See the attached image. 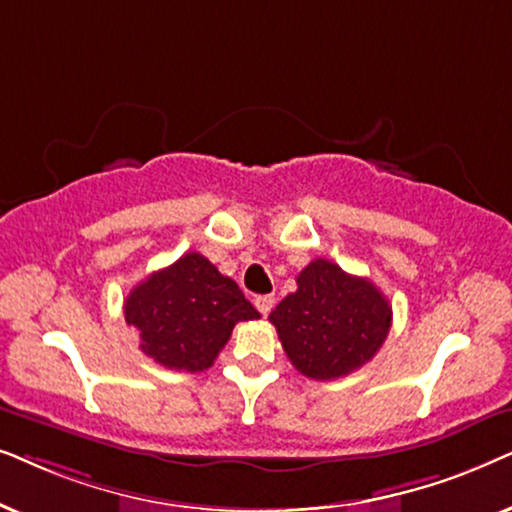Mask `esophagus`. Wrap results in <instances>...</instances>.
<instances>
[{"mask_svg":"<svg viewBox=\"0 0 512 512\" xmlns=\"http://www.w3.org/2000/svg\"><path fill=\"white\" fill-rule=\"evenodd\" d=\"M274 304H276V297L274 295H260V297H255V306H257V311L262 313V316H267V313L274 309Z\"/></svg>","mask_w":512,"mask_h":512,"instance_id":"1","label":"esophagus"}]
</instances>
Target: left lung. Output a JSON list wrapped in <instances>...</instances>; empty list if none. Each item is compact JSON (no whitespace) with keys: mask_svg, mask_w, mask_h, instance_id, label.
Listing matches in <instances>:
<instances>
[{"mask_svg":"<svg viewBox=\"0 0 512 512\" xmlns=\"http://www.w3.org/2000/svg\"><path fill=\"white\" fill-rule=\"evenodd\" d=\"M391 306L372 281L330 260H313L297 290L271 311L283 351L304 377L339 379L363 367L386 342Z\"/></svg>","mask_w":512,"mask_h":512,"instance_id":"obj_1","label":"left lung"}]
</instances>
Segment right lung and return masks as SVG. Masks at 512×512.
I'll return each instance as SVG.
<instances>
[{"label":"right lung","instance_id":"1","mask_svg":"<svg viewBox=\"0 0 512 512\" xmlns=\"http://www.w3.org/2000/svg\"><path fill=\"white\" fill-rule=\"evenodd\" d=\"M124 316L138 330L145 356L168 370L203 372L229 342L234 325L260 313L201 252H187L135 285Z\"/></svg>","mask_w":512,"mask_h":512}]
</instances>
